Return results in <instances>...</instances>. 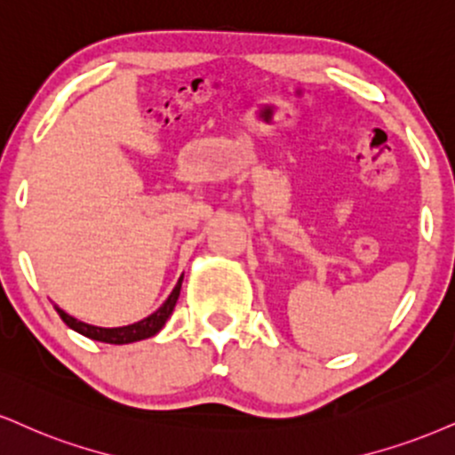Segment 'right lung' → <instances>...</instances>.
<instances>
[{
  "label": "right lung",
  "instance_id": "obj_1",
  "mask_svg": "<svg viewBox=\"0 0 455 455\" xmlns=\"http://www.w3.org/2000/svg\"><path fill=\"white\" fill-rule=\"evenodd\" d=\"M182 280H184V275H180V280H178V283H175V288L172 290V294H169L165 303H163L161 307L155 311V314H150L148 317H144V320L135 322V324H129V326H116V328L92 326V324H86V322L78 320V317L69 315L68 311H63L59 305H54V309H57V314L61 315V320L71 328V331L80 332V335L89 337V339H92V341L112 343V346H124V343H135V341H141V339L155 337L156 332L165 326L169 315L173 314L175 303H178L180 290H182Z\"/></svg>",
  "mask_w": 455,
  "mask_h": 455
}]
</instances>
